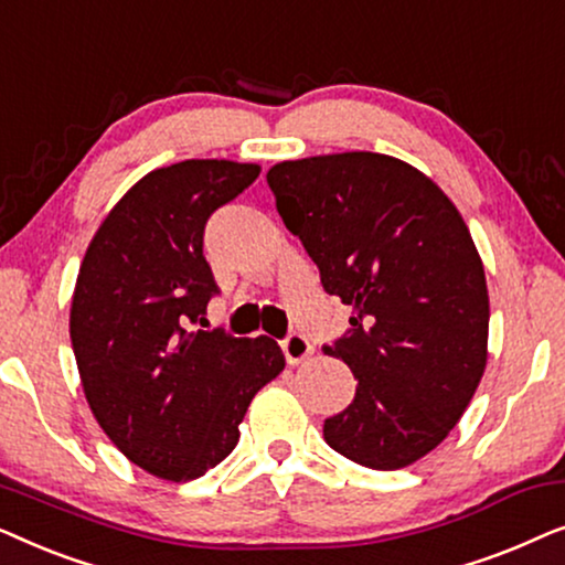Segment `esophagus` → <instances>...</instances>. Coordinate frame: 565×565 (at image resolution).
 <instances>
[{"label":"esophagus","mask_w":565,"mask_h":565,"mask_svg":"<svg viewBox=\"0 0 565 565\" xmlns=\"http://www.w3.org/2000/svg\"><path fill=\"white\" fill-rule=\"evenodd\" d=\"M280 347H282V352H285V360H288L290 365H298V362H303L308 354L313 352L311 339L303 337V334H298V331H290V334L280 342Z\"/></svg>","instance_id":"obj_1"}]
</instances>
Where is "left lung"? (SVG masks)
<instances>
[{"mask_svg":"<svg viewBox=\"0 0 565 565\" xmlns=\"http://www.w3.org/2000/svg\"><path fill=\"white\" fill-rule=\"evenodd\" d=\"M267 184L323 290L352 306L323 352L350 365L358 391L323 439L365 468L412 466L450 435L486 367L489 292L466 221L385 153L282 161Z\"/></svg>","mask_w":565,"mask_h":565,"instance_id":"left-lung-1","label":"left lung"}]
</instances>
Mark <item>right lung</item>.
<instances>
[{
	"instance_id": "1",
	"label": "right lung",
	"mask_w": 565,
	"mask_h": 565,
	"mask_svg": "<svg viewBox=\"0 0 565 565\" xmlns=\"http://www.w3.org/2000/svg\"><path fill=\"white\" fill-rule=\"evenodd\" d=\"M259 177L257 164L188 159L130 188L84 254L72 347L89 408L138 468L190 481L226 460L254 393L280 375L275 339L205 323L218 296L203 254L211 215Z\"/></svg>"
}]
</instances>
